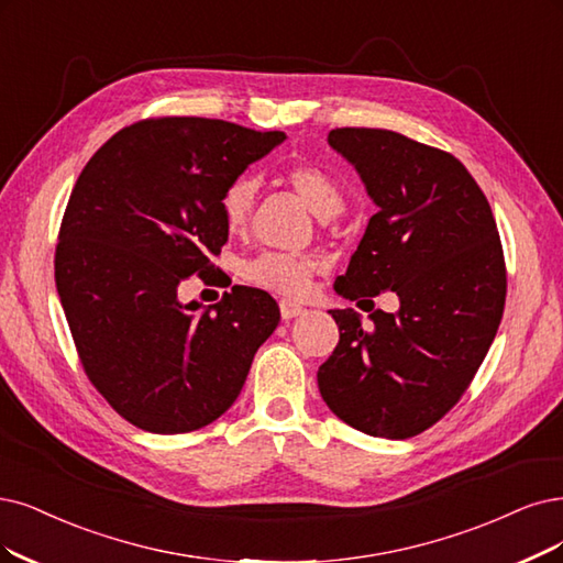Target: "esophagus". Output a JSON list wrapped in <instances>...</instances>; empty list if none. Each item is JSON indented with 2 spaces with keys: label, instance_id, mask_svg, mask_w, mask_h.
<instances>
[{
  "label": "esophagus",
  "instance_id": "34e87169",
  "mask_svg": "<svg viewBox=\"0 0 563 563\" xmlns=\"http://www.w3.org/2000/svg\"><path fill=\"white\" fill-rule=\"evenodd\" d=\"M303 306L301 303H295V301H289V299H283L280 301V316H283V320H292V318H299L301 313H303Z\"/></svg>",
  "mask_w": 563,
  "mask_h": 563
}]
</instances>
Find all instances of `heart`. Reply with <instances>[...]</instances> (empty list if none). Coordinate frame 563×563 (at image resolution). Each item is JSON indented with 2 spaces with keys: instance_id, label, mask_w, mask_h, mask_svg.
<instances>
[{
  "instance_id": "obj_1",
  "label": "heart",
  "mask_w": 563,
  "mask_h": 563,
  "mask_svg": "<svg viewBox=\"0 0 563 563\" xmlns=\"http://www.w3.org/2000/svg\"><path fill=\"white\" fill-rule=\"evenodd\" d=\"M283 180L292 187L295 195L313 211L318 218L336 216L343 203V187L339 180L324 172L322 166L310 162H297L283 172ZM257 187L255 180L241 176L229 183L220 197V218L229 234L241 236L250 227L255 213ZM320 268V260L313 255H292L266 250L257 257L247 260L241 268V276L266 292L283 297H301L310 289L313 274Z\"/></svg>"
}]
</instances>
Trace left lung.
<instances>
[{"instance_id":"obj_1","label":"left lung","mask_w":563,"mask_h":563,"mask_svg":"<svg viewBox=\"0 0 563 563\" xmlns=\"http://www.w3.org/2000/svg\"><path fill=\"white\" fill-rule=\"evenodd\" d=\"M329 145L355 166L378 213L334 289L399 297L397 313L329 310L341 339L318 368L329 410L401 441L462 399L501 324L506 262L492 208L454 155L389 130L341 128Z\"/></svg>"}]
</instances>
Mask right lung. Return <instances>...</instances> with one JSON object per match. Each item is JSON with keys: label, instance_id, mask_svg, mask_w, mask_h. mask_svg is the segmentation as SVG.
<instances>
[{"label": "right lung", "instance_id": "add662e5", "mask_svg": "<svg viewBox=\"0 0 563 563\" xmlns=\"http://www.w3.org/2000/svg\"><path fill=\"white\" fill-rule=\"evenodd\" d=\"M208 118H151L113 134L80 172L55 247V285L82 368L111 408L151 433H187L236 401L280 310L234 285L183 303L190 276L216 278L229 232L220 197L283 143Z\"/></svg>", "mask_w": 563, "mask_h": 563}]
</instances>
